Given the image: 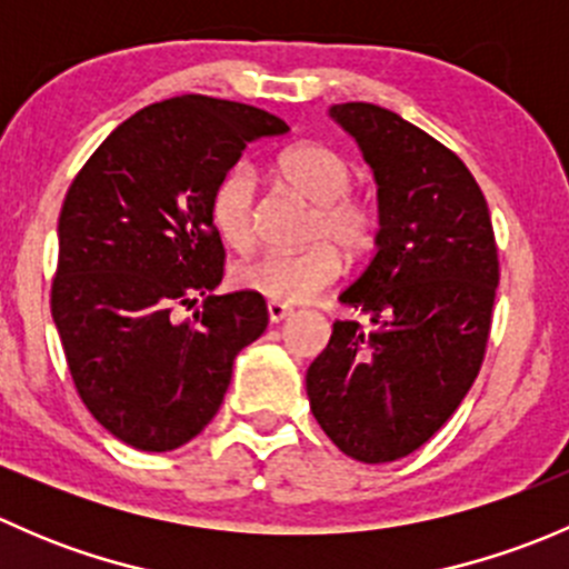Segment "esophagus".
Wrapping results in <instances>:
<instances>
[{
    "label": "esophagus",
    "mask_w": 569,
    "mask_h": 569,
    "mask_svg": "<svg viewBox=\"0 0 569 569\" xmlns=\"http://www.w3.org/2000/svg\"><path fill=\"white\" fill-rule=\"evenodd\" d=\"M267 313H269V321H272V325H278V321L291 317V308L283 306V302H267Z\"/></svg>",
    "instance_id": "1"
}]
</instances>
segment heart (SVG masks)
Masks as SVG:
<instances>
[{
  "mask_svg": "<svg viewBox=\"0 0 569 569\" xmlns=\"http://www.w3.org/2000/svg\"><path fill=\"white\" fill-rule=\"evenodd\" d=\"M272 170L286 189L313 203L300 237L306 248L263 252L237 263L231 283L269 302L295 306L336 283L341 256L360 261L375 250L380 211L369 198L352 192L355 164L330 146L300 142L286 148ZM209 220L231 250H248L256 242L258 178L250 164L237 162L217 178L209 194Z\"/></svg>",
  "mask_w": 569,
  "mask_h": 569,
  "instance_id": "obj_1",
  "label": "heart"
}]
</instances>
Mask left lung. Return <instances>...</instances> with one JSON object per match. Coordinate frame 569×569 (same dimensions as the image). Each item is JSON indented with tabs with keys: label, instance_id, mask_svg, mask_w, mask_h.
Wrapping results in <instances>:
<instances>
[{
	"label": "left lung",
	"instance_id": "8db88e82",
	"mask_svg": "<svg viewBox=\"0 0 569 569\" xmlns=\"http://www.w3.org/2000/svg\"><path fill=\"white\" fill-rule=\"evenodd\" d=\"M330 114L375 170L380 237L338 297L371 327L336 321L306 388L343 455L393 462L455 416L479 375L498 286L496 233L479 183L443 142L363 101Z\"/></svg>",
	"mask_w": 569,
	"mask_h": 569
}]
</instances>
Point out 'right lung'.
I'll return each instance as SVG.
<instances>
[{"label":"right lung","instance_id":"obj_1","mask_svg":"<svg viewBox=\"0 0 569 569\" xmlns=\"http://www.w3.org/2000/svg\"><path fill=\"white\" fill-rule=\"evenodd\" d=\"M289 131L263 109L176 96L96 148L60 211L51 317L96 421L140 451H173L217 416L233 358L267 330L263 297L211 295L226 248L214 181L248 142ZM201 308L178 322L176 307Z\"/></svg>","mask_w":569,"mask_h":569}]
</instances>
